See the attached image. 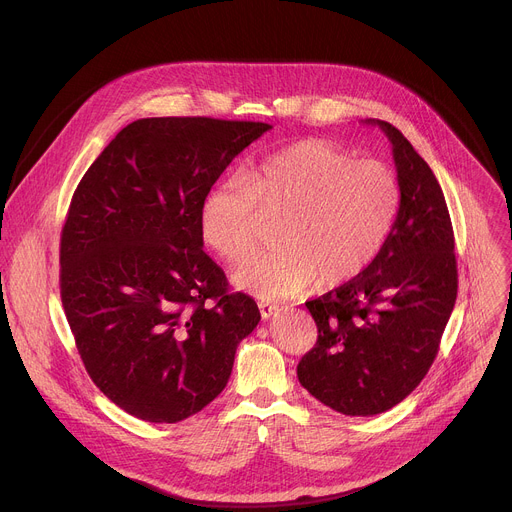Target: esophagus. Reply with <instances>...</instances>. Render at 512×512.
Segmentation results:
<instances>
[{
  "mask_svg": "<svg viewBox=\"0 0 512 512\" xmlns=\"http://www.w3.org/2000/svg\"><path fill=\"white\" fill-rule=\"evenodd\" d=\"M259 312H261L263 320H269V318H273L279 312V306L271 304V302H259Z\"/></svg>",
  "mask_w": 512,
  "mask_h": 512,
  "instance_id": "esophagus-1",
  "label": "esophagus"
}]
</instances>
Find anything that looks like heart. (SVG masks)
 Masks as SVG:
<instances>
[{
  "label": "heart",
  "instance_id": "b5f03b06",
  "mask_svg": "<svg viewBox=\"0 0 512 512\" xmlns=\"http://www.w3.org/2000/svg\"><path fill=\"white\" fill-rule=\"evenodd\" d=\"M401 208V182L379 160H354L308 139L218 180L200 204V235L221 257L239 259L259 239L263 214L281 216L279 249L251 255L233 283L261 300L296 296L316 279L340 285L367 269Z\"/></svg>",
  "mask_w": 512,
  "mask_h": 512
}]
</instances>
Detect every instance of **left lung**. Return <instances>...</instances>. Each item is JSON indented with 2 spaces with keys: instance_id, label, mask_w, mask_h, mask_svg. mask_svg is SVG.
<instances>
[{
  "instance_id": "obj_1",
  "label": "left lung",
  "mask_w": 512,
  "mask_h": 512,
  "mask_svg": "<svg viewBox=\"0 0 512 512\" xmlns=\"http://www.w3.org/2000/svg\"><path fill=\"white\" fill-rule=\"evenodd\" d=\"M364 123L391 141L401 208L367 269L306 302L318 342L298 364L304 389L356 417L395 407L423 381L458 296L454 231L440 182L397 127Z\"/></svg>"
}]
</instances>
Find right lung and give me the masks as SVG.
Here are the masks:
<instances>
[{
    "label": "right lung",
    "mask_w": 512,
    "mask_h": 512,
    "mask_svg": "<svg viewBox=\"0 0 512 512\" xmlns=\"http://www.w3.org/2000/svg\"><path fill=\"white\" fill-rule=\"evenodd\" d=\"M271 125L148 117L123 127L72 196L60 298L93 383L123 411L176 423L221 395L261 320L204 251L200 204Z\"/></svg>",
    "instance_id": "obj_1"
}]
</instances>
